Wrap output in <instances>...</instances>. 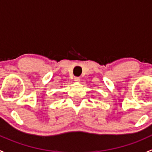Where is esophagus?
<instances>
[{"label": "esophagus", "mask_w": 152, "mask_h": 152, "mask_svg": "<svg viewBox=\"0 0 152 152\" xmlns=\"http://www.w3.org/2000/svg\"><path fill=\"white\" fill-rule=\"evenodd\" d=\"M74 81L76 82H80V78H79V77H75L74 78Z\"/></svg>", "instance_id": "esophagus-1"}]
</instances>
